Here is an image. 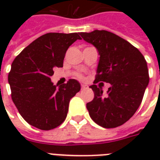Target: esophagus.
Returning <instances> with one entry per match:
<instances>
[{
    "mask_svg": "<svg viewBox=\"0 0 160 160\" xmlns=\"http://www.w3.org/2000/svg\"><path fill=\"white\" fill-rule=\"evenodd\" d=\"M88 88L87 85H81V90H86Z\"/></svg>",
    "mask_w": 160,
    "mask_h": 160,
    "instance_id": "obj_1",
    "label": "esophagus"
}]
</instances>
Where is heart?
<instances>
[{
    "label": "heart",
    "instance_id": "obj_1",
    "mask_svg": "<svg viewBox=\"0 0 160 160\" xmlns=\"http://www.w3.org/2000/svg\"><path fill=\"white\" fill-rule=\"evenodd\" d=\"M77 77L78 78H80V79H82L83 78V76L81 75H77Z\"/></svg>",
    "mask_w": 160,
    "mask_h": 160
}]
</instances>
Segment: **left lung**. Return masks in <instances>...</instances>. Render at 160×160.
<instances>
[{"mask_svg": "<svg viewBox=\"0 0 160 160\" xmlns=\"http://www.w3.org/2000/svg\"><path fill=\"white\" fill-rule=\"evenodd\" d=\"M80 35L100 55L94 84L102 81L111 85L106 95L101 87L90 86L95 94L86 104L90 118L107 129L120 126L142 102L149 80L146 60L136 47L112 32L95 30Z\"/></svg>", "mask_w": 160, "mask_h": 160, "instance_id": "8db88e82", "label": "left lung"}]
</instances>
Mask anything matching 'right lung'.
I'll return each mask as SVG.
<instances>
[{
    "label": "right lung",
    "instance_id": "obj_1",
    "mask_svg": "<svg viewBox=\"0 0 160 160\" xmlns=\"http://www.w3.org/2000/svg\"><path fill=\"white\" fill-rule=\"evenodd\" d=\"M79 33H47L31 42L11 64L8 81L11 99L25 120L42 130L65 121L70 99L80 90L70 79L57 88L51 82L55 68L63 67L68 48L80 40Z\"/></svg>",
    "mask_w": 160,
    "mask_h": 160
}]
</instances>
